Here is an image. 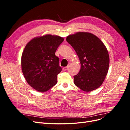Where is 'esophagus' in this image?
I'll use <instances>...</instances> for the list:
<instances>
[{"label": "esophagus", "instance_id": "esophagus-1", "mask_svg": "<svg viewBox=\"0 0 130 130\" xmlns=\"http://www.w3.org/2000/svg\"><path fill=\"white\" fill-rule=\"evenodd\" d=\"M70 63H69L68 64V65L67 66V67H63V70H67L68 69V68H69V67L70 66Z\"/></svg>", "mask_w": 130, "mask_h": 130}]
</instances>
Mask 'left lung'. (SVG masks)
<instances>
[{
	"label": "left lung",
	"mask_w": 130,
	"mask_h": 130,
	"mask_svg": "<svg viewBox=\"0 0 130 130\" xmlns=\"http://www.w3.org/2000/svg\"><path fill=\"white\" fill-rule=\"evenodd\" d=\"M66 41L75 50L81 63L79 73L74 76L75 85L87 92L99 88L108 73L109 63L104 43L94 35L84 32L69 35Z\"/></svg>",
	"instance_id": "8db88e82"
}]
</instances>
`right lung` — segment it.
Wrapping results in <instances>:
<instances>
[{"label": "right lung", "mask_w": 130, "mask_h": 130, "mask_svg": "<svg viewBox=\"0 0 130 130\" xmlns=\"http://www.w3.org/2000/svg\"><path fill=\"white\" fill-rule=\"evenodd\" d=\"M63 41L61 37L46 35L32 39L25 46L22 72L28 84L37 91L45 92L56 84L62 68L55 53Z\"/></svg>", "instance_id": "right-lung-1"}]
</instances>
